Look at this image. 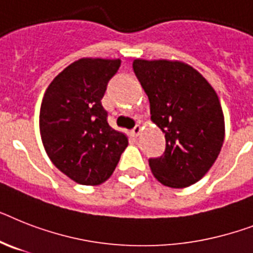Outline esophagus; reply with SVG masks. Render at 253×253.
Wrapping results in <instances>:
<instances>
[{
  "label": "esophagus",
  "mask_w": 253,
  "mask_h": 253,
  "mask_svg": "<svg viewBox=\"0 0 253 253\" xmlns=\"http://www.w3.org/2000/svg\"><path fill=\"white\" fill-rule=\"evenodd\" d=\"M141 131H142L141 125H135L134 128H133V130H131V134L135 135V137H138V135L141 134Z\"/></svg>",
  "instance_id": "esophagus-1"
}]
</instances>
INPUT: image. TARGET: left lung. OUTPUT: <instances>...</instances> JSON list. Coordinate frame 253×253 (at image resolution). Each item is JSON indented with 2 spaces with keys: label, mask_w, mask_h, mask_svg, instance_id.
I'll list each match as a JSON object with an SVG mask.
<instances>
[{
  "label": "left lung",
  "mask_w": 253,
  "mask_h": 253,
  "mask_svg": "<svg viewBox=\"0 0 253 253\" xmlns=\"http://www.w3.org/2000/svg\"><path fill=\"white\" fill-rule=\"evenodd\" d=\"M133 70L149 97L151 120L166 134V151L149 159L151 172L173 189L198 182L224 143V114L216 91L182 62L135 59Z\"/></svg>",
  "instance_id": "8db88e82"
}]
</instances>
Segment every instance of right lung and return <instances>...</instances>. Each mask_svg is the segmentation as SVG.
<instances>
[{
    "label": "right lung",
    "mask_w": 253,
    "mask_h": 253,
    "mask_svg": "<svg viewBox=\"0 0 253 253\" xmlns=\"http://www.w3.org/2000/svg\"><path fill=\"white\" fill-rule=\"evenodd\" d=\"M120 59L83 58L64 68L43 94L40 133L54 166L81 185L111 177L128 137L107 122L102 98Z\"/></svg>",
    "instance_id": "1"
}]
</instances>
